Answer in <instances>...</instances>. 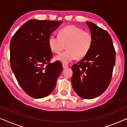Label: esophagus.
<instances>
[{"label": "esophagus", "instance_id": "esophagus-1", "mask_svg": "<svg viewBox=\"0 0 127 127\" xmlns=\"http://www.w3.org/2000/svg\"><path fill=\"white\" fill-rule=\"evenodd\" d=\"M63 68H67L68 67V65L66 64H63Z\"/></svg>", "mask_w": 127, "mask_h": 127}]
</instances>
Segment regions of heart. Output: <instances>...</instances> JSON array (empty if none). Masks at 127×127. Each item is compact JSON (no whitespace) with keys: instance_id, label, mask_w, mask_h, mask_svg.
Listing matches in <instances>:
<instances>
[{"instance_id":"b5f03b06","label":"heart","mask_w":127,"mask_h":127,"mask_svg":"<svg viewBox=\"0 0 127 127\" xmlns=\"http://www.w3.org/2000/svg\"><path fill=\"white\" fill-rule=\"evenodd\" d=\"M48 45L53 53H59L67 44L65 51L57 56L55 59L64 64L69 63L76 58H83L92 48L93 37L88 32L83 31L75 26H68L59 31L58 36L51 35Z\"/></svg>"}]
</instances>
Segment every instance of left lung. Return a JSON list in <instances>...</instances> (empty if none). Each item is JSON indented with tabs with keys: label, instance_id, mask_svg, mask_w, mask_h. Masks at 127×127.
I'll return each instance as SVG.
<instances>
[{
	"label": "left lung",
	"instance_id": "8db88e82",
	"mask_svg": "<svg viewBox=\"0 0 127 127\" xmlns=\"http://www.w3.org/2000/svg\"><path fill=\"white\" fill-rule=\"evenodd\" d=\"M93 44L83 59L72 66L71 84L75 92L84 99H93L103 93L111 81L116 52L111 37L106 30L91 22Z\"/></svg>",
	"mask_w": 127,
	"mask_h": 127
}]
</instances>
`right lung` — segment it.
<instances>
[{
    "instance_id": "obj_1",
    "label": "right lung",
    "mask_w": 127,
    "mask_h": 127,
    "mask_svg": "<svg viewBox=\"0 0 127 127\" xmlns=\"http://www.w3.org/2000/svg\"><path fill=\"white\" fill-rule=\"evenodd\" d=\"M62 22L30 19L11 40L12 72L23 90L34 98H42L51 93L63 69L59 61L50 63L53 55L48 42Z\"/></svg>"
}]
</instances>
